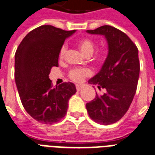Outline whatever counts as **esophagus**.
Returning a JSON list of instances; mask_svg holds the SVG:
<instances>
[{"label":"esophagus","instance_id":"esophagus-1","mask_svg":"<svg viewBox=\"0 0 155 155\" xmlns=\"http://www.w3.org/2000/svg\"><path fill=\"white\" fill-rule=\"evenodd\" d=\"M75 87H76V90H77V91H80V89L82 88L83 86H82V85H80V84H77V85L75 86Z\"/></svg>","mask_w":155,"mask_h":155}]
</instances>
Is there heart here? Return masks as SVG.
Here are the masks:
<instances>
[{
	"label": "heart",
	"mask_w": 155,
	"mask_h": 155,
	"mask_svg": "<svg viewBox=\"0 0 155 155\" xmlns=\"http://www.w3.org/2000/svg\"><path fill=\"white\" fill-rule=\"evenodd\" d=\"M77 45L80 51L82 52L85 56H91L93 54L94 49H95V44L93 43V41L91 39H81L78 41ZM66 50H67L66 45H62L59 50V58H63ZM89 74H90V72L87 69H73L70 71L69 76L74 81L79 82L82 79L88 76Z\"/></svg>",
	"instance_id": "heart-1"
}]
</instances>
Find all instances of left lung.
<instances>
[{
    "instance_id": "left-lung-1",
    "label": "left lung",
    "mask_w": 155,
    "mask_h": 155,
    "mask_svg": "<svg viewBox=\"0 0 155 155\" xmlns=\"http://www.w3.org/2000/svg\"><path fill=\"white\" fill-rule=\"evenodd\" d=\"M86 31L104 35L108 44V54L100 71L88 80L106 92L103 95L96 93L86 109L95 122L111 124L124 115L135 95L140 73L138 49L124 32L111 26Z\"/></svg>"
}]
</instances>
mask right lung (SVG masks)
I'll use <instances>...</instances> for the list:
<instances>
[{"instance_id":"1","label":"right lung","mask_w":155,"mask_h":155,"mask_svg":"<svg viewBox=\"0 0 155 155\" xmlns=\"http://www.w3.org/2000/svg\"><path fill=\"white\" fill-rule=\"evenodd\" d=\"M75 32L41 26L26 35L15 53V83L22 106L42 124H52L62 120L69 99L76 92L73 83L54 87L49 77L52 67H58L59 50L65 40Z\"/></svg>"}]
</instances>
